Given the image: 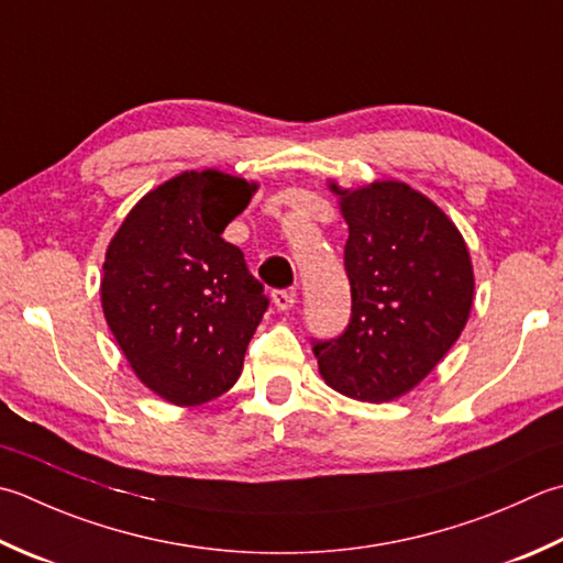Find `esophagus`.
Listing matches in <instances>:
<instances>
[{
    "instance_id": "1",
    "label": "esophagus",
    "mask_w": 563,
    "mask_h": 563,
    "mask_svg": "<svg viewBox=\"0 0 563 563\" xmlns=\"http://www.w3.org/2000/svg\"><path fill=\"white\" fill-rule=\"evenodd\" d=\"M297 302V295L292 290H275L273 292V305L278 307V310H290Z\"/></svg>"
}]
</instances>
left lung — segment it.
I'll return each mask as SVG.
<instances>
[{"instance_id": "left-lung-1", "label": "left lung", "mask_w": 563, "mask_h": 563, "mask_svg": "<svg viewBox=\"0 0 563 563\" xmlns=\"http://www.w3.org/2000/svg\"><path fill=\"white\" fill-rule=\"evenodd\" d=\"M332 190L349 224L351 319L339 336L312 339V349L334 390L388 402L412 390L464 332L471 256L449 217L410 185Z\"/></svg>"}]
</instances>
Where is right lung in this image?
I'll return each mask as SVG.
<instances>
[{"mask_svg":"<svg viewBox=\"0 0 563 563\" xmlns=\"http://www.w3.org/2000/svg\"><path fill=\"white\" fill-rule=\"evenodd\" d=\"M256 185L190 170L151 190L107 249L102 310L141 383L173 405L219 398L244 368L268 297L222 239Z\"/></svg>","mask_w":563,"mask_h":563,"instance_id":"obj_1","label":"right lung"}]
</instances>
